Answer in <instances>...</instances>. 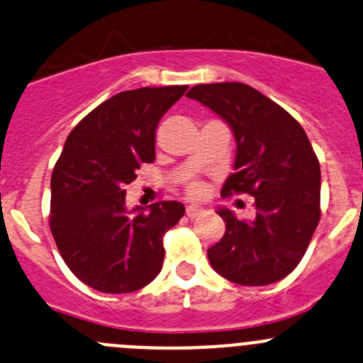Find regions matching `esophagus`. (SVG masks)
Listing matches in <instances>:
<instances>
[{
	"instance_id": "esophagus-1",
	"label": "esophagus",
	"mask_w": 363,
	"mask_h": 363,
	"mask_svg": "<svg viewBox=\"0 0 363 363\" xmlns=\"http://www.w3.org/2000/svg\"><path fill=\"white\" fill-rule=\"evenodd\" d=\"M201 213H205V210H203L201 206H198V205H189L187 206V216L191 217V219H194V217L201 216Z\"/></svg>"
}]
</instances>
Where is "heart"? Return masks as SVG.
I'll return each mask as SVG.
<instances>
[{
  "label": "heart",
  "mask_w": 363,
  "mask_h": 363,
  "mask_svg": "<svg viewBox=\"0 0 363 363\" xmlns=\"http://www.w3.org/2000/svg\"><path fill=\"white\" fill-rule=\"evenodd\" d=\"M189 194L192 198H203V194H205V185L201 182H194V184L189 185Z\"/></svg>",
  "instance_id": "b5f03b06"
}]
</instances>
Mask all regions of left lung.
Masks as SVG:
<instances>
[{"label": "left lung", "instance_id": "8db88e82", "mask_svg": "<svg viewBox=\"0 0 363 363\" xmlns=\"http://www.w3.org/2000/svg\"><path fill=\"white\" fill-rule=\"evenodd\" d=\"M187 96L223 117L235 135V172L220 194H250L257 208L251 220L217 210L226 231L206 251L210 265L247 287L279 281L298 267L320 219V167L312 144L287 110L246 84L196 85Z\"/></svg>", "mask_w": 363, "mask_h": 363}]
</instances>
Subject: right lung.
<instances>
[{"instance_id":"add662e5","label":"right lung","mask_w":363,"mask_h":363,"mask_svg":"<svg viewBox=\"0 0 363 363\" xmlns=\"http://www.w3.org/2000/svg\"><path fill=\"white\" fill-rule=\"evenodd\" d=\"M187 85L124 91L76 124L51 174L50 228L65 265L89 287L126 294L153 281L165 231L185 213L160 201L130 216L126 187L155 160V132Z\"/></svg>"}]
</instances>
